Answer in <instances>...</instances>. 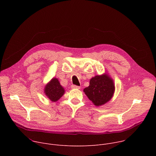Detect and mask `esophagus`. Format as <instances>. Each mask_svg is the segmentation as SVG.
Returning <instances> with one entry per match:
<instances>
[{"label":"esophagus","instance_id":"1","mask_svg":"<svg viewBox=\"0 0 156 156\" xmlns=\"http://www.w3.org/2000/svg\"><path fill=\"white\" fill-rule=\"evenodd\" d=\"M72 89H80V86H78L76 85H72Z\"/></svg>","mask_w":156,"mask_h":156}]
</instances>
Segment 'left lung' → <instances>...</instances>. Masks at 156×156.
Segmentation results:
<instances>
[{
    "instance_id": "left-lung-1",
    "label": "left lung",
    "mask_w": 156,
    "mask_h": 156,
    "mask_svg": "<svg viewBox=\"0 0 156 156\" xmlns=\"http://www.w3.org/2000/svg\"><path fill=\"white\" fill-rule=\"evenodd\" d=\"M115 89L113 79L105 73L91 78L90 85L85 87L83 91L94 105L99 107L106 104L113 98Z\"/></svg>"
}]
</instances>
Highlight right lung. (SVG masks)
I'll return each instance as SVG.
<instances>
[{
    "label": "right lung",
    "instance_id": "1",
    "mask_svg": "<svg viewBox=\"0 0 156 156\" xmlns=\"http://www.w3.org/2000/svg\"><path fill=\"white\" fill-rule=\"evenodd\" d=\"M65 90L57 78H52L44 88V93L52 102L58 101L64 94Z\"/></svg>",
    "mask_w": 156,
    "mask_h": 156
}]
</instances>
